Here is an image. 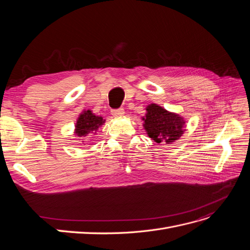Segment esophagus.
<instances>
[{
	"label": "esophagus",
	"instance_id": "esophagus-1",
	"mask_svg": "<svg viewBox=\"0 0 250 250\" xmlns=\"http://www.w3.org/2000/svg\"><path fill=\"white\" fill-rule=\"evenodd\" d=\"M111 113H112V116H115V117H121V116L124 115V109L121 108V107L120 108H116V109H112Z\"/></svg>",
	"mask_w": 250,
	"mask_h": 250
}]
</instances>
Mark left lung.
Listing matches in <instances>:
<instances>
[{
  "instance_id": "left-lung-1",
  "label": "left lung",
  "mask_w": 250,
  "mask_h": 250,
  "mask_svg": "<svg viewBox=\"0 0 250 250\" xmlns=\"http://www.w3.org/2000/svg\"><path fill=\"white\" fill-rule=\"evenodd\" d=\"M145 129L149 137L156 143H172L178 140L183 134L184 120L175 113L169 112L156 104L147 107Z\"/></svg>"
}]
</instances>
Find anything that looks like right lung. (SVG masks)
<instances>
[{"instance_id":"right-lung-1","label":"right lung","mask_w":250,"mask_h":250,"mask_svg":"<svg viewBox=\"0 0 250 250\" xmlns=\"http://www.w3.org/2000/svg\"><path fill=\"white\" fill-rule=\"evenodd\" d=\"M102 123L103 119L101 117L93 115L90 110L84 111L77 121L76 133L79 137H84V135L90 134L93 131L97 130Z\"/></svg>"}]
</instances>
